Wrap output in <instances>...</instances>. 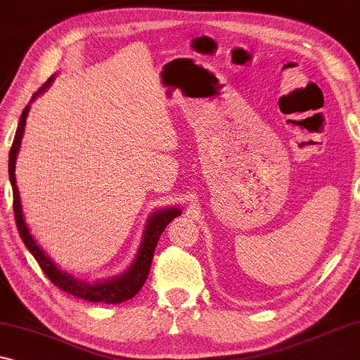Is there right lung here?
I'll use <instances>...</instances> for the list:
<instances>
[{
	"instance_id": "add662e5",
	"label": "right lung",
	"mask_w": 360,
	"mask_h": 360,
	"mask_svg": "<svg viewBox=\"0 0 360 360\" xmlns=\"http://www.w3.org/2000/svg\"><path fill=\"white\" fill-rule=\"evenodd\" d=\"M53 78H56V75L49 78V80L44 83V86L39 88L37 93H34L31 101L36 100L39 95H42V93L51 86ZM29 110H31V105L24 108L22 115L19 117L16 136H14L11 150H9V169H8L9 181H11V186H13L14 219H16L19 236H21L24 245H26L29 252L34 255V259H36L37 264L41 265V269L44 270V274L47 275L49 280H51L56 287L63 290V292L70 293L73 297L88 300V302H93V303L116 304V303L126 302V300L134 297L136 293H139V290L144 287L147 275H149V270H150L152 259H154L155 245L160 239V234L164 233L167 224H169L172 219L181 214V210L172 206V208L157 210L149 216V219H147L146 223L144 234H142L139 250H137L134 260H132L129 269H127L126 272H122L121 275H117V277L96 280V282H86V280H82L75 277V275L68 274L67 270H62L51 257H49L46 250L37 244V240L34 239L31 231H29L26 218H24V213H22L21 196H19V190L16 185V175H14V170H16V157H18L19 147H21V139L24 134V127H26Z\"/></svg>"
}]
</instances>
